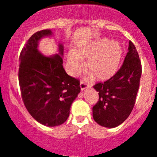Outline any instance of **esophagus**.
<instances>
[{"instance_id":"obj_1","label":"esophagus","mask_w":157,"mask_h":157,"mask_svg":"<svg viewBox=\"0 0 157 157\" xmlns=\"http://www.w3.org/2000/svg\"><path fill=\"white\" fill-rule=\"evenodd\" d=\"M80 89H81V90H84L85 89L88 88L90 86H89V85L86 83V82H84V81H83V80H82V81H80Z\"/></svg>"}]
</instances>
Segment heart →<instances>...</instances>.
<instances>
[{"mask_svg": "<svg viewBox=\"0 0 157 157\" xmlns=\"http://www.w3.org/2000/svg\"><path fill=\"white\" fill-rule=\"evenodd\" d=\"M122 57V48L119 43L100 39L88 45L80 47L77 52L67 55L71 74L76 75L84 68L83 59H88L86 66L99 80H107L118 71Z\"/></svg>", "mask_w": 157, "mask_h": 157, "instance_id": "heart-1", "label": "heart"}]
</instances>
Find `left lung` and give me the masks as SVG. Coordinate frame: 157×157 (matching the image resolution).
Segmentation results:
<instances>
[{
	"label": "left lung",
	"mask_w": 157,
	"mask_h": 157,
	"mask_svg": "<svg viewBox=\"0 0 157 157\" xmlns=\"http://www.w3.org/2000/svg\"><path fill=\"white\" fill-rule=\"evenodd\" d=\"M141 73L137 51L129 41L128 52L120 69L110 79L93 86L99 93L98 102L93 107V117L96 123L115 128L127 119L135 104Z\"/></svg>",
	"instance_id": "left-lung-1"
}]
</instances>
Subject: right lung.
Instances as JSON below:
<instances>
[{"label": "right lung", "mask_w": 157, "mask_h": 157, "mask_svg": "<svg viewBox=\"0 0 157 157\" xmlns=\"http://www.w3.org/2000/svg\"><path fill=\"white\" fill-rule=\"evenodd\" d=\"M52 32H36L25 44L20 55L19 83L23 102L38 122L54 127L65 122L73 101L80 92V80L71 77L63 67L62 45L59 55L43 56L38 42Z\"/></svg>", "instance_id": "obj_1"}]
</instances>
